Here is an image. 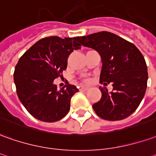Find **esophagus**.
I'll return each mask as SVG.
<instances>
[{
    "label": "esophagus",
    "instance_id": "obj_1",
    "mask_svg": "<svg viewBox=\"0 0 156 156\" xmlns=\"http://www.w3.org/2000/svg\"><path fill=\"white\" fill-rule=\"evenodd\" d=\"M79 90L82 91V92H86V91L89 90V88H88V87H81V88L79 89Z\"/></svg>",
    "mask_w": 156,
    "mask_h": 156
}]
</instances>
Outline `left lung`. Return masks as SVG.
Wrapping results in <instances>:
<instances>
[{
  "mask_svg": "<svg viewBox=\"0 0 156 156\" xmlns=\"http://www.w3.org/2000/svg\"><path fill=\"white\" fill-rule=\"evenodd\" d=\"M78 42L95 50L101 58L100 83H112V91L100 87L101 98L93 109L102 119L127 118L139 107L147 88L145 60L134 44L115 34L102 31L78 38Z\"/></svg>",
  "mask_w": 156,
  "mask_h": 156,
  "instance_id": "left-lung-1",
  "label": "left lung"
}]
</instances>
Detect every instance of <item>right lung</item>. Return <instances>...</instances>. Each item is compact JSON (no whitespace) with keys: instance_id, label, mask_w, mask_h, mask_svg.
<instances>
[{"instance_id":"1","label":"right lung","mask_w":156,"mask_h":156,"mask_svg":"<svg viewBox=\"0 0 156 156\" xmlns=\"http://www.w3.org/2000/svg\"><path fill=\"white\" fill-rule=\"evenodd\" d=\"M78 38L41 39L17 62L13 74L17 96L26 110L38 120L56 122L70 110L71 98L78 89L67 84L58 90L54 79L62 76L71 53L81 49Z\"/></svg>"}]
</instances>
